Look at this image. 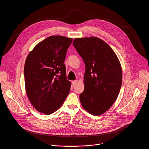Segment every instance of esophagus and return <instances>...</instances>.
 Returning <instances> with one entry per match:
<instances>
[{"mask_svg": "<svg viewBox=\"0 0 149 149\" xmlns=\"http://www.w3.org/2000/svg\"><path fill=\"white\" fill-rule=\"evenodd\" d=\"M77 80L72 81V84L73 86H74V85H76V84H77Z\"/></svg>", "mask_w": 149, "mask_h": 149, "instance_id": "1", "label": "esophagus"}]
</instances>
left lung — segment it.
Segmentation results:
<instances>
[{"label":"left lung","mask_w":149,"mask_h":149,"mask_svg":"<svg viewBox=\"0 0 149 149\" xmlns=\"http://www.w3.org/2000/svg\"><path fill=\"white\" fill-rule=\"evenodd\" d=\"M73 45L85 65L84 90L80 95L89 113H105L116 101L122 83L121 65L111 47L97 37L79 38Z\"/></svg>","instance_id":"left-lung-1"}]
</instances>
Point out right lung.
I'll return each instance as SVG.
<instances>
[{
	"label": "right lung",
	"instance_id": "obj_1",
	"mask_svg": "<svg viewBox=\"0 0 149 149\" xmlns=\"http://www.w3.org/2000/svg\"><path fill=\"white\" fill-rule=\"evenodd\" d=\"M72 38L53 36L38 43L28 54L24 67L27 97L40 112L50 115L63 105L70 89L64 64Z\"/></svg>",
	"mask_w": 149,
	"mask_h": 149
}]
</instances>
